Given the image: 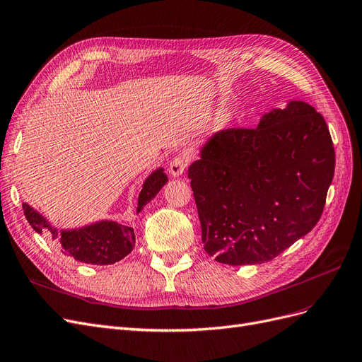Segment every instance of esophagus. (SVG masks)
Instances as JSON below:
<instances>
[{
  "instance_id": "34e87169",
  "label": "esophagus",
  "mask_w": 362,
  "mask_h": 362,
  "mask_svg": "<svg viewBox=\"0 0 362 362\" xmlns=\"http://www.w3.org/2000/svg\"><path fill=\"white\" fill-rule=\"evenodd\" d=\"M186 167H188V158L183 156V155H179L174 158L171 163H170V167H168V171L173 177H179L182 176V174L185 173Z\"/></svg>"
}]
</instances>
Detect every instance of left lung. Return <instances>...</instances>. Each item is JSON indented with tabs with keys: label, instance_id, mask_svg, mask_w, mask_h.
Segmentation results:
<instances>
[{
	"label": "left lung",
	"instance_id": "8db88e82",
	"mask_svg": "<svg viewBox=\"0 0 362 362\" xmlns=\"http://www.w3.org/2000/svg\"><path fill=\"white\" fill-rule=\"evenodd\" d=\"M334 167L325 119L304 101L213 134L188 170L204 250L228 265L276 258L317 223Z\"/></svg>",
	"mask_w": 362,
	"mask_h": 362
}]
</instances>
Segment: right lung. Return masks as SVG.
<instances>
[{
	"label": "right lung",
	"mask_w": 362,
	"mask_h": 362,
	"mask_svg": "<svg viewBox=\"0 0 362 362\" xmlns=\"http://www.w3.org/2000/svg\"><path fill=\"white\" fill-rule=\"evenodd\" d=\"M167 182L168 177L164 168H156L146 177L137 198V215L152 202ZM22 207L26 221L30 222L35 233L42 234L45 230L50 231L52 238L57 240L64 255L80 262L110 265L125 258L136 245L134 228L128 223L103 219L78 226V228L58 230L30 204L23 203Z\"/></svg>",
	"instance_id": "obj_1"
}]
</instances>
